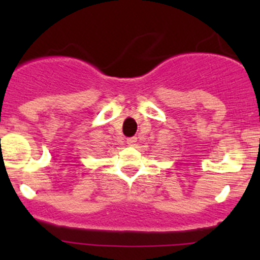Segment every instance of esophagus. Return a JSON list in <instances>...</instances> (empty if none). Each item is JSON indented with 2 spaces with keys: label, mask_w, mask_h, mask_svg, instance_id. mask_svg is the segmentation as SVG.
<instances>
[{
  "label": "esophagus",
  "mask_w": 260,
  "mask_h": 260,
  "mask_svg": "<svg viewBox=\"0 0 260 260\" xmlns=\"http://www.w3.org/2000/svg\"><path fill=\"white\" fill-rule=\"evenodd\" d=\"M127 143H128V145H129V146H135L136 143H137V137H131V138H128Z\"/></svg>",
  "instance_id": "obj_1"
}]
</instances>
